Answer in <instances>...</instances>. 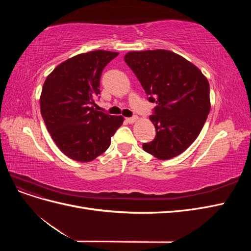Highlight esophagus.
<instances>
[{
	"label": "esophagus",
	"instance_id": "1",
	"mask_svg": "<svg viewBox=\"0 0 251 251\" xmlns=\"http://www.w3.org/2000/svg\"><path fill=\"white\" fill-rule=\"evenodd\" d=\"M138 119V117L137 116H133V117H127V118H126V120L127 121L128 124H134L136 120Z\"/></svg>",
	"mask_w": 251,
	"mask_h": 251
}]
</instances>
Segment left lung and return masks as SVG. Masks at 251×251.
Segmentation results:
<instances>
[{
    "mask_svg": "<svg viewBox=\"0 0 251 251\" xmlns=\"http://www.w3.org/2000/svg\"><path fill=\"white\" fill-rule=\"evenodd\" d=\"M125 62L148 100L156 102L150 116L155 139L142 149L160 160L183 153L198 137L210 111L207 78L191 62L168 50L128 52Z\"/></svg>",
    "mask_w": 251,
    "mask_h": 251,
    "instance_id": "left-lung-1",
    "label": "left lung"
}]
</instances>
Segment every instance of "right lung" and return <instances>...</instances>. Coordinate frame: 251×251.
Instances as JSON below:
<instances>
[{
	"mask_svg": "<svg viewBox=\"0 0 251 251\" xmlns=\"http://www.w3.org/2000/svg\"><path fill=\"white\" fill-rule=\"evenodd\" d=\"M117 52L95 50L58 65L44 82L40 100L42 117L52 139L65 155L92 161L108 150L123 116L97 111L103 68Z\"/></svg>",
	"mask_w": 251,
	"mask_h": 251,
	"instance_id": "add662e5",
	"label": "right lung"
}]
</instances>
